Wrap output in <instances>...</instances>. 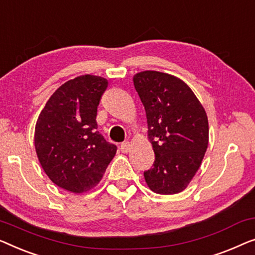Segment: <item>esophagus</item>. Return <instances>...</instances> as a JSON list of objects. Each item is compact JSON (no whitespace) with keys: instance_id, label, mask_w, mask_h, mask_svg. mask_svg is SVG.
<instances>
[{"instance_id":"1","label":"esophagus","mask_w":255,"mask_h":255,"mask_svg":"<svg viewBox=\"0 0 255 255\" xmlns=\"http://www.w3.org/2000/svg\"><path fill=\"white\" fill-rule=\"evenodd\" d=\"M130 146L131 145H130V143H129V142H123V143H121V145H120V149H121V151L126 153V152L129 151V150H130Z\"/></svg>"}]
</instances>
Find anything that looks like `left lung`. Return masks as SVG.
Segmentation results:
<instances>
[{"label": "left lung", "mask_w": 255, "mask_h": 255, "mask_svg": "<svg viewBox=\"0 0 255 255\" xmlns=\"http://www.w3.org/2000/svg\"><path fill=\"white\" fill-rule=\"evenodd\" d=\"M132 82L155 152L153 166L144 172L145 182L157 194H177L192 181L207 151V113L192 89L173 75L144 70Z\"/></svg>", "instance_id": "8db88e82"}]
</instances>
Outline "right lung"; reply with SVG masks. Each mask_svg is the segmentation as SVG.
I'll use <instances>...</instances> for the list:
<instances>
[{"label":"right lung","instance_id":"right-lung-1","mask_svg":"<svg viewBox=\"0 0 255 255\" xmlns=\"http://www.w3.org/2000/svg\"><path fill=\"white\" fill-rule=\"evenodd\" d=\"M106 78L82 75L61 85L39 114L34 132L38 159L47 177L71 193L96 187L117 153L97 130V109Z\"/></svg>","mask_w":255,"mask_h":255}]
</instances>
